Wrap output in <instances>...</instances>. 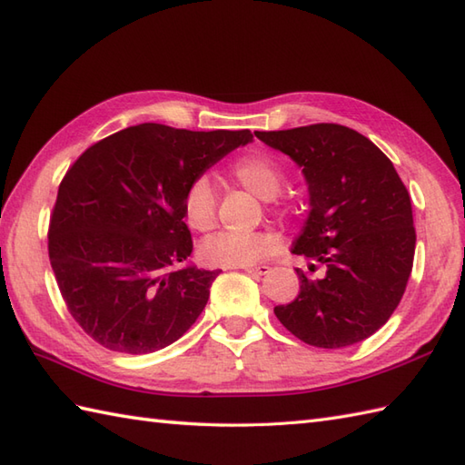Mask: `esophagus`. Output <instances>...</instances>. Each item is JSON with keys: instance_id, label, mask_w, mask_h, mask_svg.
<instances>
[{"instance_id": "1", "label": "esophagus", "mask_w": 465, "mask_h": 465, "mask_svg": "<svg viewBox=\"0 0 465 465\" xmlns=\"http://www.w3.org/2000/svg\"><path fill=\"white\" fill-rule=\"evenodd\" d=\"M243 269H245V273H250V275H267L272 267L269 265H247Z\"/></svg>"}]
</instances>
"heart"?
<instances>
[{
    "instance_id": "1",
    "label": "heart",
    "mask_w": 465,
    "mask_h": 465,
    "mask_svg": "<svg viewBox=\"0 0 465 465\" xmlns=\"http://www.w3.org/2000/svg\"><path fill=\"white\" fill-rule=\"evenodd\" d=\"M230 176L257 198L269 200V208L282 218H291L297 210V198L283 186V166L263 150H252L230 164ZM218 200L208 176L193 178L182 196V213L193 232H210L218 220ZM279 237L269 230L218 232L200 247V255L210 265L247 267L277 252Z\"/></svg>"
}]
</instances>
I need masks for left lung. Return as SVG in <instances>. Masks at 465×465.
Instances as JSON below:
<instances>
[{"mask_svg": "<svg viewBox=\"0 0 465 465\" xmlns=\"http://www.w3.org/2000/svg\"><path fill=\"white\" fill-rule=\"evenodd\" d=\"M303 168L311 212L293 245L299 295L273 309L299 341L342 349L391 319L412 273V202L392 162L361 133L334 123L255 133Z\"/></svg>", "mask_w": 465, "mask_h": 465, "instance_id": "1", "label": "left lung"}]
</instances>
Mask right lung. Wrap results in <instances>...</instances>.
<instances>
[{
  "instance_id": "1",
  "label": "right lung",
  "mask_w": 465,
  "mask_h": 465,
  "mask_svg": "<svg viewBox=\"0 0 465 465\" xmlns=\"http://www.w3.org/2000/svg\"><path fill=\"white\" fill-rule=\"evenodd\" d=\"M250 131L144 123L89 146L59 183L49 262L71 317L104 349L146 354L186 332L220 272L183 265L186 186Z\"/></svg>"
}]
</instances>
